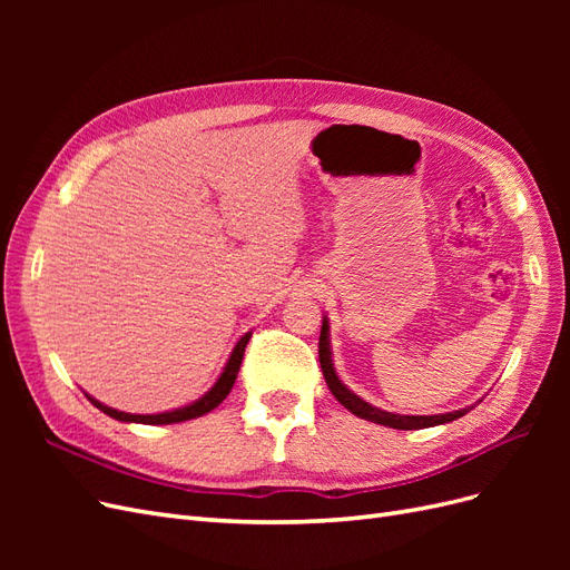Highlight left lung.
I'll return each instance as SVG.
<instances>
[{"instance_id": "8db88e82", "label": "left lung", "mask_w": 570, "mask_h": 570, "mask_svg": "<svg viewBox=\"0 0 570 570\" xmlns=\"http://www.w3.org/2000/svg\"><path fill=\"white\" fill-rule=\"evenodd\" d=\"M318 358H321L325 383L335 394V400L344 409H350L354 416L377 423V425H387V428H396V430H421V428H433V425L456 421L463 416V413H469L473 409V406H469V409H459V411H450V413H435V416H402V413H390V411H383V409L364 402L358 394H354L347 385H344L335 373L333 352H331V325H327L325 316H323L321 337H318Z\"/></svg>"}]
</instances>
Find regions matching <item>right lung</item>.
Here are the masks:
<instances>
[{"label":"right lung","instance_id":"obj_1","mask_svg":"<svg viewBox=\"0 0 570 570\" xmlns=\"http://www.w3.org/2000/svg\"><path fill=\"white\" fill-rule=\"evenodd\" d=\"M252 333H245L243 337L237 340L235 350L230 352V358L226 361V368H223V373L218 375V381L214 383V387L206 392L204 396H199L197 402L187 404V406H180V409H174V411H164V413H126V411H118V409H111L107 404L97 402L95 396L85 394L88 400L99 409L105 411L107 416L116 419V421H124V423H145V425H168V423H183V421H189V419H199L204 416V413L214 411L223 400H226L228 392L233 390L235 385V377H237V371H239V364H243V356H245V347L249 342Z\"/></svg>","mask_w":570,"mask_h":570}]
</instances>
